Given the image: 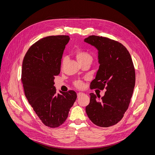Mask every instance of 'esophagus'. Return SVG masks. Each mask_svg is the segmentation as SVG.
Wrapping results in <instances>:
<instances>
[{
    "label": "esophagus",
    "instance_id": "esophagus-1",
    "mask_svg": "<svg viewBox=\"0 0 155 155\" xmlns=\"http://www.w3.org/2000/svg\"><path fill=\"white\" fill-rule=\"evenodd\" d=\"M83 94H84L83 93V92H78V94H77V95H78V97H80L81 95H83Z\"/></svg>",
    "mask_w": 155,
    "mask_h": 155
}]
</instances>
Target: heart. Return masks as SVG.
<instances>
[{"mask_svg": "<svg viewBox=\"0 0 155 155\" xmlns=\"http://www.w3.org/2000/svg\"><path fill=\"white\" fill-rule=\"evenodd\" d=\"M74 55L79 62V63H81L85 61H91L92 63L93 59L92 55L88 51L81 48H78L75 50ZM65 59H66V58L63 56L62 58V64H63L65 61ZM75 86L80 88L83 87V83L81 81H78L75 82Z\"/></svg>", "mask_w": 155, "mask_h": 155, "instance_id": "obj_1", "label": "heart"}]
</instances>
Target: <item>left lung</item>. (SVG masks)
<instances>
[{
  "mask_svg": "<svg viewBox=\"0 0 155 155\" xmlns=\"http://www.w3.org/2000/svg\"><path fill=\"white\" fill-rule=\"evenodd\" d=\"M85 42L98 50L100 67L91 89H106L102 97L91 93L85 110L92 122L101 127L116 125L127 110L135 85V70L131 56L118 41L90 35Z\"/></svg>",
  "mask_w": 155,
  "mask_h": 155,
  "instance_id": "obj_1",
  "label": "left lung"
}]
</instances>
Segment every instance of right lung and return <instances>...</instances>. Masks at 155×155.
<instances>
[{"label":"right lung","instance_id":"add662e5","mask_svg":"<svg viewBox=\"0 0 155 155\" xmlns=\"http://www.w3.org/2000/svg\"><path fill=\"white\" fill-rule=\"evenodd\" d=\"M69 40L68 35L44 37L30 46L22 61L21 82L25 96L43 124L51 128L64 122L77 98L74 91L59 94L54 87Z\"/></svg>","mask_w":155,"mask_h":155}]
</instances>
